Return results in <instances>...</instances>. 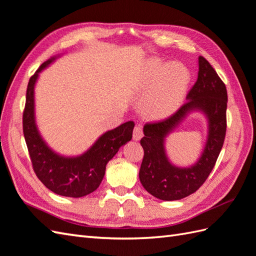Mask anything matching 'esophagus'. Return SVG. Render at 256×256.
I'll return each instance as SVG.
<instances>
[{
	"instance_id": "esophagus-1",
	"label": "esophagus",
	"mask_w": 256,
	"mask_h": 256,
	"mask_svg": "<svg viewBox=\"0 0 256 256\" xmlns=\"http://www.w3.org/2000/svg\"><path fill=\"white\" fill-rule=\"evenodd\" d=\"M142 135H144V133H142V126H140V124L138 126H135L133 130V140H140L142 138Z\"/></svg>"
}]
</instances>
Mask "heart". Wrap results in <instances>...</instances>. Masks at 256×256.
Here are the masks:
<instances>
[{
	"label": "heart",
	"instance_id": "b5f03b06",
	"mask_svg": "<svg viewBox=\"0 0 256 256\" xmlns=\"http://www.w3.org/2000/svg\"><path fill=\"white\" fill-rule=\"evenodd\" d=\"M145 82L152 89L145 104L146 114L152 118H166L180 106L186 94L190 74L180 64L152 60L148 64Z\"/></svg>",
	"mask_w": 256,
	"mask_h": 256
}]
</instances>
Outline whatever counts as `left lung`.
<instances>
[{"mask_svg":"<svg viewBox=\"0 0 256 256\" xmlns=\"http://www.w3.org/2000/svg\"><path fill=\"white\" fill-rule=\"evenodd\" d=\"M188 101L174 114L144 126L140 140L144 158L140 180L148 193L162 200H176L191 195L208 178L224 145L227 130L228 94L224 82L204 56L198 58V80L188 92ZM202 110L209 118V138L199 162L190 168H178L164 152L165 136L192 110Z\"/></svg>","mask_w":256,"mask_h":256,"instance_id":"obj_1","label":"left lung"}]
</instances>
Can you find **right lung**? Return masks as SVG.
<instances>
[{
    "instance_id": "add662e5",
    "label": "right lung",
    "mask_w": 256,
    "mask_h": 256,
    "mask_svg": "<svg viewBox=\"0 0 256 256\" xmlns=\"http://www.w3.org/2000/svg\"><path fill=\"white\" fill-rule=\"evenodd\" d=\"M54 58L42 63L29 80L26 104L22 112V132L38 179L56 194L68 198H82L92 193L104 179L106 166L118 152V148L132 138L134 122L123 123L114 130H108L78 157H63L46 146L34 123V87L38 74Z\"/></svg>"
}]
</instances>
